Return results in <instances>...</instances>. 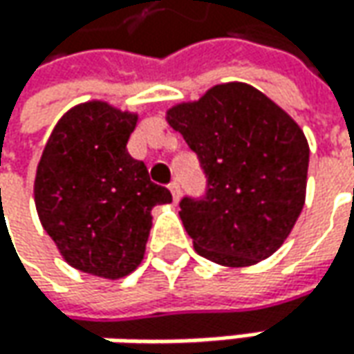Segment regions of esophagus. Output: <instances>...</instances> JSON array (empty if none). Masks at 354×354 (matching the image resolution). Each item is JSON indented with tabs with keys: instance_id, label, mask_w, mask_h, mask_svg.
I'll return each mask as SVG.
<instances>
[{
	"instance_id": "1",
	"label": "esophagus",
	"mask_w": 354,
	"mask_h": 354,
	"mask_svg": "<svg viewBox=\"0 0 354 354\" xmlns=\"http://www.w3.org/2000/svg\"><path fill=\"white\" fill-rule=\"evenodd\" d=\"M170 188V192H172V198H174V203H178L180 201V184H178L176 180L168 186Z\"/></svg>"
}]
</instances>
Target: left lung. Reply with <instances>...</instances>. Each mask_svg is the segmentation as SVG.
Segmentation results:
<instances>
[{"instance_id":"1","label":"left lung","mask_w":354,"mask_h":354,"mask_svg":"<svg viewBox=\"0 0 354 354\" xmlns=\"http://www.w3.org/2000/svg\"><path fill=\"white\" fill-rule=\"evenodd\" d=\"M166 121L207 176L203 198L180 201L196 252L233 268L274 254L306 203L310 147L298 123L243 82L172 105Z\"/></svg>"}]
</instances>
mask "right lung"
I'll return each mask as SVG.
<instances>
[{"mask_svg":"<svg viewBox=\"0 0 354 354\" xmlns=\"http://www.w3.org/2000/svg\"><path fill=\"white\" fill-rule=\"evenodd\" d=\"M139 115L107 102L74 105L58 119L35 176V205L62 259L80 272L117 280L145 257L154 205L172 194L127 153Z\"/></svg>","mask_w":354,"mask_h":354,"instance_id":"add662e5","label":"right lung"}]
</instances>
